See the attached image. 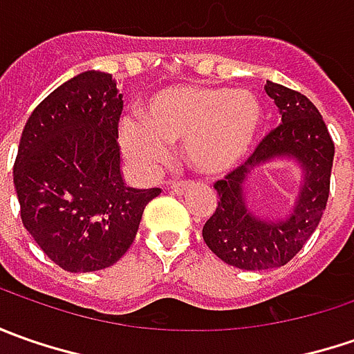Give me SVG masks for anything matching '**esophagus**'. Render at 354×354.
I'll use <instances>...</instances> for the list:
<instances>
[{
  "label": "esophagus",
  "instance_id": "34e87169",
  "mask_svg": "<svg viewBox=\"0 0 354 354\" xmlns=\"http://www.w3.org/2000/svg\"><path fill=\"white\" fill-rule=\"evenodd\" d=\"M169 189L171 193H175V195H185V193H189L193 189V183L191 181H177V183L171 185Z\"/></svg>",
  "mask_w": 354,
  "mask_h": 354
}]
</instances>
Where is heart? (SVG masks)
Returning <instances> with one entry per match:
<instances>
[{"mask_svg":"<svg viewBox=\"0 0 354 354\" xmlns=\"http://www.w3.org/2000/svg\"><path fill=\"white\" fill-rule=\"evenodd\" d=\"M264 126V108L248 90L171 86L153 94L142 120L124 118L120 140L129 159L156 169L169 143L183 142L187 163L201 175H223L248 156Z\"/></svg>","mask_w":354,"mask_h":354,"instance_id":"obj_1","label":"heart"}]
</instances>
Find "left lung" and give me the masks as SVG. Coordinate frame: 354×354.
<instances>
[{"instance_id":"8db88e82","label":"left lung","mask_w":354,"mask_h":354,"mask_svg":"<svg viewBox=\"0 0 354 354\" xmlns=\"http://www.w3.org/2000/svg\"><path fill=\"white\" fill-rule=\"evenodd\" d=\"M281 124L272 129L240 167L216 181V209L203 226V240L223 262L240 270L288 264L319 225L329 198L335 143L319 110L301 92L266 82ZM290 158L304 179L292 213L278 221L260 219L245 207L243 187L260 165Z\"/></svg>"}]
</instances>
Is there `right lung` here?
Here are the masks:
<instances>
[{"label": "right lung", "instance_id": "obj_1", "mask_svg": "<svg viewBox=\"0 0 354 354\" xmlns=\"http://www.w3.org/2000/svg\"><path fill=\"white\" fill-rule=\"evenodd\" d=\"M122 94L108 73L86 71L53 90L29 116L13 165L21 221L66 272L116 264L161 189H133L120 171Z\"/></svg>", "mask_w": 354, "mask_h": 354}]
</instances>
